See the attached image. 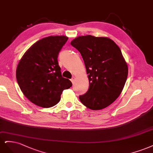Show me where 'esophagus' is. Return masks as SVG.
Wrapping results in <instances>:
<instances>
[{
    "mask_svg": "<svg viewBox=\"0 0 153 153\" xmlns=\"http://www.w3.org/2000/svg\"><path fill=\"white\" fill-rule=\"evenodd\" d=\"M75 80H76V77H74V76L72 77V79H71V82H72V84L74 83Z\"/></svg>",
    "mask_w": 153,
    "mask_h": 153,
    "instance_id": "obj_1",
    "label": "esophagus"
}]
</instances>
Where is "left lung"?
I'll return each instance as SVG.
<instances>
[{
    "mask_svg": "<svg viewBox=\"0 0 153 153\" xmlns=\"http://www.w3.org/2000/svg\"><path fill=\"white\" fill-rule=\"evenodd\" d=\"M71 44L81 54L89 79V89L79 100L91 110L104 109L120 96L127 79L128 68L120 48L109 38L90 35Z\"/></svg>",
    "mask_w": 153,
    "mask_h": 153,
    "instance_id": "left-lung-1",
    "label": "left lung"
}]
</instances>
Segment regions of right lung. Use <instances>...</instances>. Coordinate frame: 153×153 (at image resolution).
<instances>
[{"label":"right lung","mask_w":153,"mask_h":153,"mask_svg":"<svg viewBox=\"0 0 153 153\" xmlns=\"http://www.w3.org/2000/svg\"><path fill=\"white\" fill-rule=\"evenodd\" d=\"M68 40L65 36H49L37 41L25 53L16 68L18 85L28 99L44 108L59 102L64 90L72 84L62 76L58 55Z\"/></svg>","instance_id":"right-lung-1"}]
</instances>
